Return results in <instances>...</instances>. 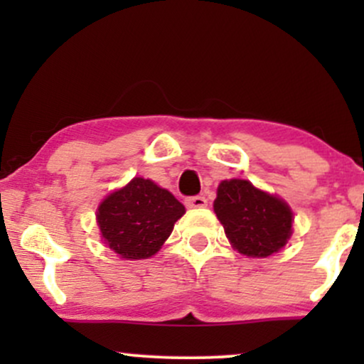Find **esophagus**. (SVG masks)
Segmentation results:
<instances>
[{
	"label": "esophagus",
	"instance_id": "esophagus-1",
	"mask_svg": "<svg viewBox=\"0 0 364 364\" xmlns=\"http://www.w3.org/2000/svg\"><path fill=\"white\" fill-rule=\"evenodd\" d=\"M186 207H190V208H203V207H207V198L205 196H200V195H196V196H190V198H186Z\"/></svg>",
	"mask_w": 364,
	"mask_h": 364
}]
</instances>
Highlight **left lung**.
Listing matches in <instances>:
<instances>
[{
    "label": "left lung",
    "instance_id": "obj_1",
    "mask_svg": "<svg viewBox=\"0 0 364 364\" xmlns=\"http://www.w3.org/2000/svg\"><path fill=\"white\" fill-rule=\"evenodd\" d=\"M214 212L225 236L241 255L265 258L277 253L292 235V210L279 196L246 179H224L217 188Z\"/></svg>",
    "mask_w": 364,
    "mask_h": 364
}]
</instances>
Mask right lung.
<instances>
[{"label":"right lung","mask_w":364,"mask_h":364,"mask_svg":"<svg viewBox=\"0 0 364 364\" xmlns=\"http://www.w3.org/2000/svg\"><path fill=\"white\" fill-rule=\"evenodd\" d=\"M185 205L164 188L144 178H133L112 191L97 208L104 243L127 260L156 255L173 232Z\"/></svg>","instance_id":"1"}]
</instances>
